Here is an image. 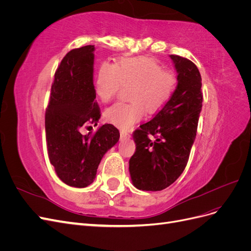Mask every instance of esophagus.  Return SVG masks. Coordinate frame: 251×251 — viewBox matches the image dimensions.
<instances>
[{
    "instance_id": "esophagus-1",
    "label": "esophagus",
    "mask_w": 251,
    "mask_h": 251,
    "mask_svg": "<svg viewBox=\"0 0 251 251\" xmlns=\"http://www.w3.org/2000/svg\"><path fill=\"white\" fill-rule=\"evenodd\" d=\"M120 137H121V138H130V134L126 133V132L121 131V132H120Z\"/></svg>"
}]
</instances>
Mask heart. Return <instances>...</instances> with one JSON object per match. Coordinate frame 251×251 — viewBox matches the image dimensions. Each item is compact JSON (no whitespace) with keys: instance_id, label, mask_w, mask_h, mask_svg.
Listing matches in <instances>:
<instances>
[{"instance_id":"1","label":"heart","mask_w":251,"mask_h":251,"mask_svg":"<svg viewBox=\"0 0 251 251\" xmlns=\"http://www.w3.org/2000/svg\"><path fill=\"white\" fill-rule=\"evenodd\" d=\"M177 85L171 70L163 69L157 60L148 56L123 57L116 65L104 62L97 71L94 90L102 102H109L124 86H131V102H117L104 113L110 124L120 128H130L148 112H156L170 100Z\"/></svg>"}]
</instances>
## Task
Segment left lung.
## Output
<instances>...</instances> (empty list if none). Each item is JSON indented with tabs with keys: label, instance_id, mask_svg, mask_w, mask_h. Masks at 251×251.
<instances>
[{
	"label": "left lung",
	"instance_id": "8db88e82",
	"mask_svg": "<svg viewBox=\"0 0 251 251\" xmlns=\"http://www.w3.org/2000/svg\"><path fill=\"white\" fill-rule=\"evenodd\" d=\"M170 56L178 73L177 88L153 119L133 133L136 151L128 170L134 186L141 191H162L180 177L198 127L203 101L200 72L192 60Z\"/></svg>",
	"mask_w": 251,
	"mask_h": 251
}]
</instances>
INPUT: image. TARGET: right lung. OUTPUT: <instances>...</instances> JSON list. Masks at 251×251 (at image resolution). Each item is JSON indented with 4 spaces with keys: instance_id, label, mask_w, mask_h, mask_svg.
Listing matches in <instances>:
<instances>
[{
    "instance_id": "obj_1",
    "label": "right lung",
    "mask_w": 251,
    "mask_h": 251,
    "mask_svg": "<svg viewBox=\"0 0 251 251\" xmlns=\"http://www.w3.org/2000/svg\"><path fill=\"white\" fill-rule=\"evenodd\" d=\"M94 49L88 45L65 55L55 71L45 114L50 162L64 183L79 188L94 181L103 155L120 136L110 124L93 135L80 133L90 124L97 126L101 115L93 83Z\"/></svg>"
}]
</instances>
